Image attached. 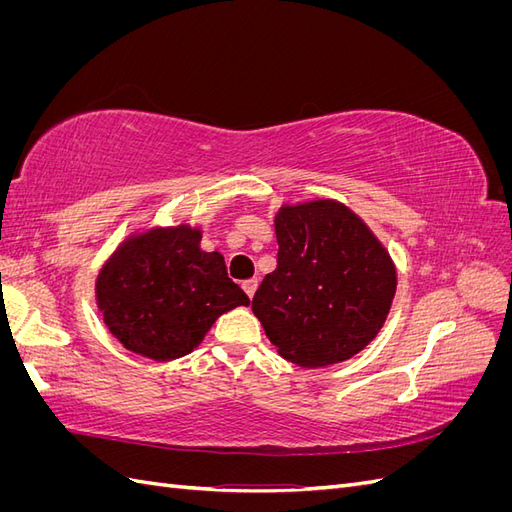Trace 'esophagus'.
<instances>
[{
  "mask_svg": "<svg viewBox=\"0 0 512 512\" xmlns=\"http://www.w3.org/2000/svg\"><path fill=\"white\" fill-rule=\"evenodd\" d=\"M256 288H258V280H245L243 282V290H245V294L247 297H254V292H256Z\"/></svg>",
  "mask_w": 512,
  "mask_h": 512,
  "instance_id": "esophagus-1",
  "label": "esophagus"
}]
</instances>
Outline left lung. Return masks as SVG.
<instances>
[{"mask_svg": "<svg viewBox=\"0 0 512 512\" xmlns=\"http://www.w3.org/2000/svg\"><path fill=\"white\" fill-rule=\"evenodd\" d=\"M275 235L277 267L252 299L271 344L301 367L350 359L389 316L397 288L391 256L335 200L282 207Z\"/></svg>", "mask_w": 512, "mask_h": 512, "instance_id": "1", "label": "left lung"}]
</instances>
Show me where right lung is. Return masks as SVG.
Masks as SVG:
<instances>
[{
	"mask_svg": "<svg viewBox=\"0 0 512 512\" xmlns=\"http://www.w3.org/2000/svg\"><path fill=\"white\" fill-rule=\"evenodd\" d=\"M106 327L128 350L153 361L192 352L215 318L247 294L230 280L220 252L200 250V230L153 228L123 243L98 275Z\"/></svg>",
	"mask_w": 512,
	"mask_h": 512,
	"instance_id": "right-lung-1",
	"label": "right lung"
}]
</instances>
